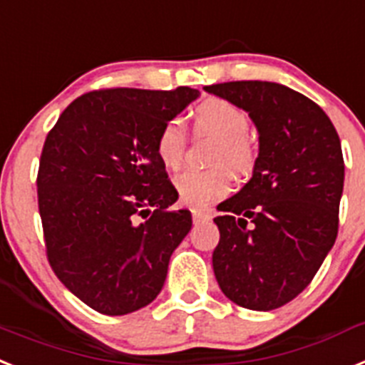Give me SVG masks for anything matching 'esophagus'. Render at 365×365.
Instances as JSON below:
<instances>
[{"mask_svg":"<svg viewBox=\"0 0 365 365\" xmlns=\"http://www.w3.org/2000/svg\"><path fill=\"white\" fill-rule=\"evenodd\" d=\"M192 217H194V223H201V221H210V220H212V214H210V212H201V210H195V212L192 214Z\"/></svg>","mask_w":365,"mask_h":365,"instance_id":"1","label":"esophagus"}]
</instances>
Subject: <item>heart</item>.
Listing matches in <instances>:
<instances>
[{
  "label": "heart",
  "mask_w": 365,
  "mask_h": 365,
  "mask_svg": "<svg viewBox=\"0 0 365 365\" xmlns=\"http://www.w3.org/2000/svg\"><path fill=\"white\" fill-rule=\"evenodd\" d=\"M195 135L214 136L210 153V170L185 171L175 179L179 199L192 208H207L225 197L232 190V173L247 175L257 162V148L245 133L249 129L247 112L235 103L220 98H208L192 112ZM186 136L177 121H168L158 130L155 153L166 170L177 171L182 166Z\"/></svg>",
  "instance_id": "1"
}]
</instances>
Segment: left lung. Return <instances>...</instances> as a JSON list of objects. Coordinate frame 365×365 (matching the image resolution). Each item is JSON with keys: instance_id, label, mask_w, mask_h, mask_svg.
<instances>
[{"instance_id": "1", "label": "left lung", "mask_w": 365, "mask_h": 365, "mask_svg": "<svg viewBox=\"0 0 365 365\" xmlns=\"http://www.w3.org/2000/svg\"><path fill=\"white\" fill-rule=\"evenodd\" d=\"M205 90L244 108L258 130L253 177L217 205L214 275L232 303L267 312L297 297L334 245L341 144L323 108L284 85L232 81Z\"/></svg>"}]
</instances>
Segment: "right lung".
<instances>
[{"label": "right lung", "instance_id": "1", "mask_svg": "<svg viewBox=\"0 0 365 365\" xmlns=\"http://www.w3.org/2000/svg\"><path fill=\"white\" fill-rule=\"evenodd\" d=\"M199 90L110 88L77 98L49 130L38 168V210L53 272L107 316L160 294L190 210L155 153V140ZM150 216L142 224L135 216Z\"/></svg>", "mask_w": 365, "mask_h": 365}]
</instances>
